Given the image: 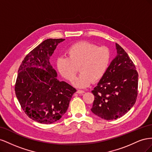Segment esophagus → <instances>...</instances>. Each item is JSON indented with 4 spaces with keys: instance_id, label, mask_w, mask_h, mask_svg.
<instances>
[{
    "instance_id": "1",
    "label": "esophagus",
    "mask_w": 152,
    "mask_h": 152,
    "mask_svg": "<svg viewBox=\"0 0 152 152\" xmlns=\"http://www.w3.org/2000/svg\"><path fill=\"white\" fill-rule=\"evenodd\" d=\"M85 93V91L83 90H78L77 91V93H78V94H82V93Z\"/></svg>"
}]
</instances>
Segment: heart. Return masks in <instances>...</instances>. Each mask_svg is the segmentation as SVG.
Masks as SVG:
<instances>
[{"instance_id": "heart-1", "label": "heart", "mask_w": 152, "mask_h": 152, "mask_svg": "<svg viewBox=\"0 0 152 152\" xmlns=\"http://www.w3.org/2000/svg\"><path fill=\"white\" fill-rule=\"evenodd\" d=\"M67 57H59L56 67L67 80H74L77 67L80 72L74 82L78 87H88L92 82H98L104 76L111 61V54L106 47L86 41L73 44L67 50Z\"/></svg>"}]
</instances>
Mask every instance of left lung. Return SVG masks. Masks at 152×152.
<instances>
[{
  "label": "left lung",
  "instance_id": "8db88e82",
  "mask_svg": "<svg viewBox=\"0 0 152 152\" xmlns=\"http://www.w3.org/2000/svg\"><path fill=\"white\" fill-rule=\"evenodd\" d=\"M117 56L104 76L92 91L94 114L104 120L123 116L134 106L137 96L138 73L124 49L115 44Z\"/></svg>",
  "mask_w": 152,
  "mask_h": 152
}]
</instances>
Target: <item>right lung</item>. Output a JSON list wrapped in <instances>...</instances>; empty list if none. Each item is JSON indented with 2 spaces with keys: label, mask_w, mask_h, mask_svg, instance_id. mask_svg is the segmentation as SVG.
Listing matches in <instances>:
<instances>
[{
  "label": "right lung",
  "mask_w": 152,
  "mask_h": 152,
  "mask_svg": "<svg viewBox=\"0 0 152 152\" xmlns=\"http://www.w3.org/2000/svg\"><path fill=\"white\" fill-rule=\"evenodd\" d=\"M63 39L45 40L31 50L18 70L15 94L23 110L39 123L49 124L66 112L75 88L57 79V72L49 62Z\"/></svg>",
  "instance_id": "add662e5"
}]
</instances>
